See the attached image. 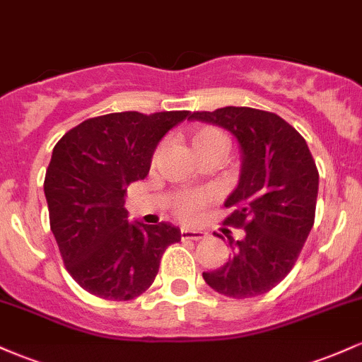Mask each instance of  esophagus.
<instances>
[{
	"instance_id": "obj_1",
	"label": "esophagus",
	"mask_w": 362,
	"mask_h": 362,
	"mask_svg": "<svg viewBox=\"0 0 362 362\" xmlns=\"http://www.w3.org/2000/svg\"><path fill=\"white\" fill-rule=\"evenodd\" d=\"M180 236L182 240H202L206 238V233L204 231H197V230H182L180 231Z\"/></svg>"
}]
</instances>
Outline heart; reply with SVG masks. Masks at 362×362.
<instances>
[{
	"label": "heart",
	"instance_id": "heart-1",
	"mask_svg": "<svg viewBox=\"0 0 362 362\" xmlns=\"http://www.w3.org/2000/svg\"><path fill=\"white\" fill-rule=\"evenodd\" d=\"M190 144H192L194 153L197 156L206 155L213 151H226L228 141L226 136L216 127H201L195 129L190 136ZM213 199L209 190H187L177 195L173 202V213L182 221H195L202 214L207 202Z\"/></svg>",
	"mask_w": 362,
	"mask_h": 362
}]
</instances>
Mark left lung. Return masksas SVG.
Segmentation results:
<instances>
[{
  "label": "left lung",
  "mask_w": 362,
  "mask_h": 362,
  "mask_svg": "<svg viewBox=\"0 0 362 362\" xmlns=\"http://www.w3.org/2000/svg\"><path fill=\"white\" fill-rule=\"evenodd\" d=\"M189 119L228 129L243 156L238 187L224 202L231 207L224 224L242 228L245 238L228 236L230 260L202 277L235 300L267 293L294 267L315 223L318 170L308 144L277 114L250 107L194 112Z\"/></svg>",
  "instance_id": "8db88e82"
}]
</instances>
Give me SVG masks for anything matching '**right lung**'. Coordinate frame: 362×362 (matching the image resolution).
I'll use <instances>...</instances> for the list:
<instances>
[{
    "label": "right lung",
    "instance_id": "right-lung-1",
    "mask_svg": "<svg viewBox=\"0 0 362 362\" xmlns=\"http://www.w3.org/2000/svg\"><path fill=\"white\" fill-rule=\"evenodd\" d=\"M189 112H115L66 132L52 149L44 192L66 271L93 296L129 301L155 281L167 247L180 242L170 223L127 221V185L144 180L156 144Z\"/></svg>",
    "mask_w": 362,
    "mask_h": 362
}]
</instances>
